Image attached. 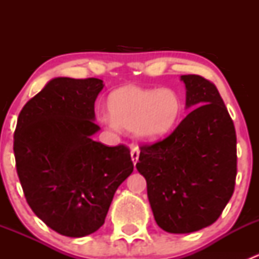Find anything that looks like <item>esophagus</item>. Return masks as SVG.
Segmentation results:
<instances>
[{
  "label": "esophagus",
  "mask_w": 259,
  "mask_h": 259,
  "mask_svg": "<svg viewBox=\"0 0 259 259\" xmlns=\"http://www.w3.org/2000/svg\"><path fill=\"white\" fill-rule=\"evenodd\" d=\"M130 154H132V160H133V163H134V165H135V164H137V161L139 160L140 149L138 148V146H134V148L132 149V151H130Z\"/></svg>",
  "instance_id": "esophagus-1"
}]
</instances>
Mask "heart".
I'll use <instances>...</instances> for the list:
<instances>
[{"instance_id":"b5f03b06","label":"heart","mask_w":259,"mask_h":259,"mask_svg":"<svg viewBox=\"0 0 259 259\" xmlns=\"http://www.w3.org/2000/svg\"><path fill=\"white\" fill-rule=\"evenodd\" d=\"M108 111L110 117L104 119L108 127L135 129L139 139L158 142L165 138L178 122L182 100L171 89L126 85L110 94Z\"/></svg>"}]
</instances>
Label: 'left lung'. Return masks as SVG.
<instances>
[{"mask_svg": "<svg viewBox=\"0 0 259 259\" xmlns=\"http://www.w3.org/2000/svg\"><path fill=\"white\" fill-rule=\"evenodd\" d=\"M180 80L193 110L165 139L140 146L137 169L156 224L169 233H192L213 224L233 195L237 137L215 85L199 75Z\"/></svg>", "mask_w": 259, "mask_h": 259, "instance_id": "1", "label": "left lung"}]
</instances>
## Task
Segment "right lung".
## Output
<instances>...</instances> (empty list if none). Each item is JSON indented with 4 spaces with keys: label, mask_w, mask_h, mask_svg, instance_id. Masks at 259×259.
<instances>
[{
    "label": "right lung",
    "mask_w": 259,
    "mask_h": 259,
    "mask_svg": "<svg viewBox=\"0 0 259 259\" xmlns=\"http://www.w3.org/2000/svg\"><path fill=\"white\" fill-rule=\"evenodd\" d=\"M103 88L95 77H56L18 115L14 153L23 194L33 213L62 236L98 231L134 169L127 146L91 139L100 129L94 105Z\"/></svg>",
    "instance_id": "1"
}]
</instances>
